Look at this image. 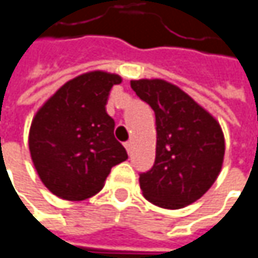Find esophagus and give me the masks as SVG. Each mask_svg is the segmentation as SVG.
<instances>
[{
	"label": "esophagus",
	"instance_id": "esophagus-1",
	"mask_svg": "<svg viewBox=\"0 0 258 258\" xmlns=\"http://www.w3.org/2000/svg\"><path fill=\"white\" fill-rule=\"evenodd\" d=\"M124 146H125L127 152H128V154H131V149H133V143H131V142H125V143H124Z\"/></svg>",
	"mask_w": 258,
	"mask_h": 258
}]
</instances>
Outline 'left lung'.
<instances>
[{"mask_svg":"<svg viewBox=\"0 0 258 258\" xmlns=\"http://www.w3.org/2000/svg\"><path fill=\"white\" fill-rule=\"evenodd\" d=\"M136 95L155 113L154 166L139 173L151 203L179 209L199 200L215 182L224 158L220 124L178 86L160 79L131 80Z\"/></svg>","mask_w":258,"mask_h":258,"instance_id":"obj_1","label":"left lung"}]
</instances>
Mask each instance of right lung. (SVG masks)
Masks as SVG:
<instances>
[{"mask_svg": "<svg viewBox=\"0 0 258 258\" xmlns=\"http://www.w3.org/2000/svg\"><path fill=\"white\" fill-rule=\"evenodd\" d=\"M121 78L91 72L61 86L37 112L29 152L41 182L58 197L85 200L97 194L110 169L128 158L115 139L106 104Z\"/></svg>", "mask_w": 258, "mask_h": 258, "instance_id": "1", "label": "right lung"}]
</instances>
